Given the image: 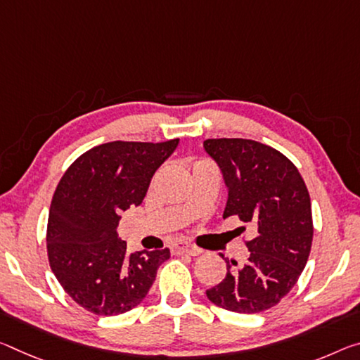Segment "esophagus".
Listing matches in <instances>:
<instances>
[{
  "label": "esophagus",
  "mask_w": 360,
  "mask_h": 360,
  "mask_svg": "<svg viewBox=\"0 0 360 360\" xmlns=\"http://www.w3.org/2000/svg\"><path fill=\"white\" fill-rule=\"evenodd\" d=\"M171 250H173V253H176V255H181V253H187V255H191V256L202 255V250L200 248L192 247V245L184 243V242L173 243V247H171Z\"/></svg>",
  "instance_id": "esophagus-1"
}]
</instances>
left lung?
<instances>
[{"mask_svg":"<svg viewBox=\"0 0 360 360\" xmlns=\"http://www.w3.org/2000/svg\"><path fill=\"white\" fill-rule=\"evenodd\" d=\"M227 187L222 218L238 216L255 226L248 261L226 259V278L207 290L226 311L256 314L276 306L295 287L312 245V211L298 168L272 147L252 139H207Z\"/></svg>","mask_w":360,"mask_h":360,"instance_id":"obj_1","label":"left lung"}]
</instances>
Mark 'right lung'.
<instances>
[{"label":"right lung","mask_w":360,"mask_h":360,"mask_svg":"<svg viewBox=\"0 0 360 360\" xmlns=\"http://www.w3.org/2000/svg\"><path fill=\"white\" fill-rule=\"evenodd\" d=\"M167 142L113 141L78 157L56 187L48 218V258L67 295L96 316L138 306L169 250L129 253L117 233L120 213L138 207L152 176L174 152Z\"/></svg>","instance_id":"add662e5"}]
</instances>
